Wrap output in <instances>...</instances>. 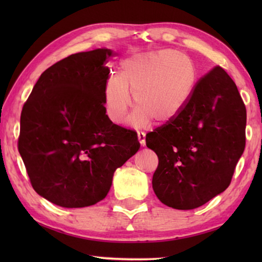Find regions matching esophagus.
Segmentation results:
<instances>
[{
  "instance_id": "obj_1",
  "label": "esophagus",
  "mask_w": 262,
  "mask_h": 262,
  "mask_svg": "<svg viewBox=\"0 0 262 262\" xmlns=\"http://www.w3.org/2000/svg\"><path fill=\"white\" fill-rule=\"evenodd\" d=\"M137 138H138V142H140V144H141L142 146L145 145V133L138 132L137 133Z\"/></svg>"
}]
</instances>
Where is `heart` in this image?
Listing matches in <instances>:
<instances>
[{
  "label": "heart",
  "mask_w": 262,
  "mask_h": 262,
  "mask_svg": "<svg viewBox=\"0 0 262 262\" xmlns=\"http://www.w3.org/2000/svg\"><path fill=\"white\" fill-rule=\"evenodd\" d=\"M197 82V70L190 57L176 49L138 54L121 64V73H111L104 84V107L109 118L120 122L133 99L137 104L129 117L135 127L155 118L168 122L185 109Z\"/></svg>",
  "instance_id": "heart-1"
}]
</instances>
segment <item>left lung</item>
Here are the masks:
<instances>
[{
    "label": "left lung",
    "mask_w": 262,
    "mask_h": 262,
    "mask_svg": "<svg viewBox=\"0 0 262 262\" xmlns=\"http://www.w3.org/2000/svg\"><path fill=\"white\" fill-rule=\"evenodd\" d=\"M246 125L234 81L215 66L197 81L185 109L146 135L159 158L152 186L160 202L193 209L223 192L246 147Z\"/></svg>",
    "instance_id": "obj_1"
}]
</instances>
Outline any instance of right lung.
<instances>
[{"instance_id":"obj_1","label":"right lung","mask_w":262,"mask_h":262,"mask_svg":"<svg viewBox=\"0 0 262 262\" xmlns=\"http://www.w3.org/2000/svg\"><path fill=\"white\" fill-rule=\"evenodd\" d=\"M110 49L77 53L39 77L24 104L18 149L35 191L66 208L102 200L134 155L137 133L105 115Z\"/></svg>"}]
</instances>
